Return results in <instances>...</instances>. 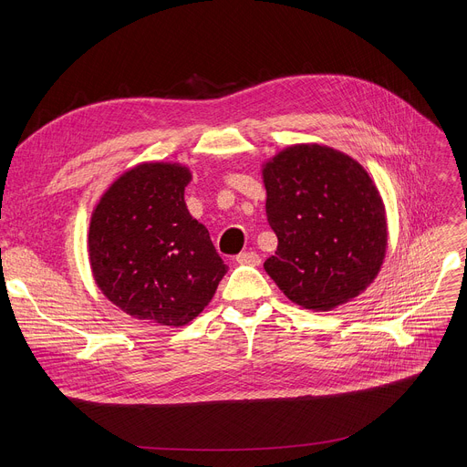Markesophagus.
<instances>
[{"label":"esophagus","mask_w":467,"mask_h":467,"mask_svg":"<svg viewBox=\"0 0 467 467\" xmlns=\"http://www.w3.org/2000/svg\"><path fill=\"white\" fill-rule=\"evenodd\" d=\"M236 263L259 266V265H261V257H259L255 252H244V254H238V255H236Z\"/></svg>","instance_id":"34e87169"}]
</instances>
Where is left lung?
Returning <instances> with one entry per match:
<instances>
[{"mask_svg": "<svg viewBox=\"0 0 467 467\" xmlns=\"http://www.w3.org/2000/svg\"><path fill=\"white\" fill-rule=\"evenodd\" d=\"M278 236L265 271L296 305L327 312L367 289L388 246L386 210L365 168L333 147L297 143L263 164Z\"/></svg>", "mask_w": 467, "mask_h": 467, "instance_id": "8db88e82", "label": "left lung"}]
</instances>
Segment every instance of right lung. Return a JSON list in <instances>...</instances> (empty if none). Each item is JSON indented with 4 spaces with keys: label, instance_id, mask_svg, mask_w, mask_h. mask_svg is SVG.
Listing matches in <instances>:
<instances>
[{
    "label": "right lung",
    "instance_id": "1",
    "mask_svg": "<svg viewBox=\"0 0 467 467\" xmlns=\"http://www.w3.org/2000/svg\"><path fill=\"white\" fill-rule=\"evenodd\" d=\"M191 170L141 162L96 204L88 261L96 285L136 320L182 327L212 301L227 273L208 229L185 204Z\"/></svg>",
    "mask_w": 467,
    "mask_h": 467
}]
</instances>
